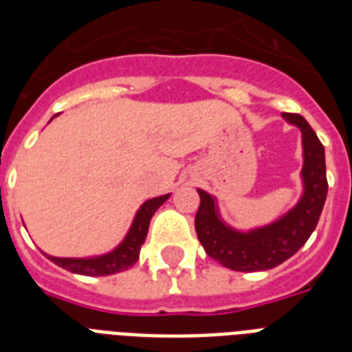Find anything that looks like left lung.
Listing matches in <instances>:
<instances>
[{
    "label": "left lung",
    "mask_w": 352,
    "mask_h": 352,
    "mask_svg": "<svg viewBox=\"0 0 352 352\" xmlns=\"http://www.w3.org/2000/svg\"><path fill=\"white\" fill-rule=\"evenodd\" d=\"M281 117L300 127L303 144L300 201L270 225L252 230H235L221 219L217 199L197 190L201 206L195 215V232L212 259L237 272H257L281 265L305 245L318 225L327 199L325 149L309 122L301 115L283 113Z\"/></svg>",
    "instance_id": "1"
}]
</instances>
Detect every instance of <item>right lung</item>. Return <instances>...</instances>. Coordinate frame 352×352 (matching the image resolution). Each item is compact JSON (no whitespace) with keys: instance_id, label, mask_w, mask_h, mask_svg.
Returning <instances> with one entry per match:
<instances>
[{"instance_id":"right-lung-1","label":"right lung","mask_w":352,"mask_h":352,"mask_svg":"<svg viewBox=\"0 0 352 352\" xmlns=\"http://www.w3.org/2000/svg\"><path fill=\"white\" fill-rule=\"evenodd\" d=\"M168 199H170V193L148 199L137 210L135 219H133L131 226H129V230H127L120 245L107 254L93 257H54L49 256V254H45V256L58 267L65 268L69 272L82 274V276H111V274L127 270L138 261L140 246L144 245L146 235H148L149 221H151L155 212L159 210L160 204H164Z\"/></svg>"}]
</instances>
